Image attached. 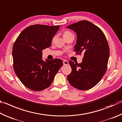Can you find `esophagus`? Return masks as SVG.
<instances>
[{"mask_svg":"<svg viewBox=\"0 0 122 122\" xmlns=\"http://www.w3.org/2000/svg\"><path fill=\"white\" fill-rule=\"evenodd\" d=\"M63 64L64 65H69V62H68V61H67L66 60H64V61H63Z\"/></svg>","mask_w":122,"mask_h":122,"instance_id":"34e87169","label":"esophagus"}]
</instances>
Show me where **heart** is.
<instances>
[{
    "label": "heart",
    "instance_id": "1",
    "mask_svg": "<svg viewBox=\"0 0 122 122\" xmlns=\"http://www.w3.org/2000/svg\"><path fill=\"white\" fill-rule=\"evenodd\" d=\"M70 34H72V33H71V32H70L69 31H65L64 33H63V37L64 38L65 37H66V36L69 35H70ZM55 38V37L52 38V41H54Z\"/></svg>",
    "mask_w": 122,
    "mask_h": 122
}]
</instances>
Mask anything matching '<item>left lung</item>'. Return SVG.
<instances>
[{"instance_id":"left-lung-1","label":"left lung","mask_w":122,"mask_h":122,"mask_svg":"<svg viewBox=\"0 0 122 122\" xmlns=\"http://www.w3.org/2000/svg\"><path fill=\"white\" fill-rule=\"evenodd\" d=\"M77 36L74 50L84 53L82 62L70 61L71 73L67 80L72 86L80 90H88L97 84L105 74L109 57V47L101 29L87 20L80 21L66 27Z\"/></svg>"}]
</instances>
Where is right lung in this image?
Listing matches in <instances>:
<instances>
[{"mask_svg": "<svg viewBox=\"0 0 122 122\" xmlns=\"http://www.w3.org/2000/svg\"><path fill=\"white\" fill-rule=\"evenodd\" d=\"M59 25H30L19 35L13 46L12 56L15 74L28 88L44 90L50 86L63 66L62 60L42 59V51L51 46Z\"/></svg>", "mask_w": 122, "mask_h": 122, "instance_id": "1", "label": "right lung"}]
</instances>
